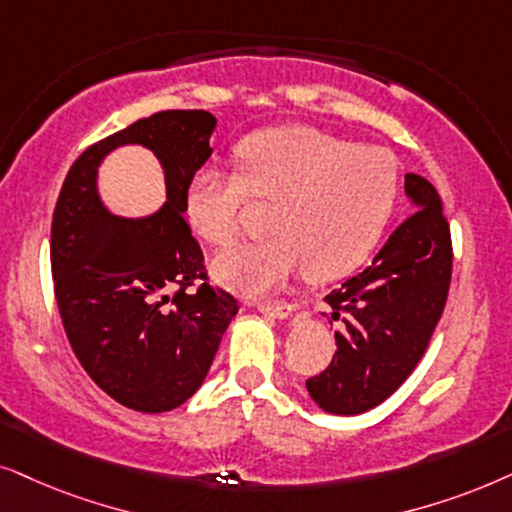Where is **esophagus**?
I'll list each match as a JSON object with an SVG mask.
<instances>
[{
    "label": "esophagus",
    "mask_w": 512,
    "mask_h": 512,
    "mask_svg": "<svg viewBox=\"0 0 512 512\" xmlns=\"http://www.w3.org/2000/svg\"><path fill=\"white\" fill-rule=\"evenodd\" d=\"M257 309L262 313H267L271 318H288L292 311H295V306L288 304V302H267V304H257Z\"/></svg>",
    "instance_id": "esophagus-1"
}]
</instances>
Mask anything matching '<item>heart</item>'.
Here are the masks:
<instances>
[{"label":"heart","mask_w":512,"mask_h":512,"mask_svg":"<svg viewBox=\"0 0 512 512\" xmlns=\"http://www.w3.org/2000/svg\"><path fill=\"white\" fill-rule=\"evenodd\" d=\"M238 173L203 168L185 189L194 234L224 248L241 231L250 196L276 201V236L215 257L224 285L262 295L303 269L311 281H337L377 248L400 192L393 154L358 147L313 126H276L236 145Z\"/></svg>","instance_id":"heart-1"}]
</instances>
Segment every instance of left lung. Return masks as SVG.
<instances>
[{"instance_id":"left-lung-1","label":"left lung","mask_w":512,"mask_h":512,"mask_svg":"<svg viewBox=\"0 0 512 512\" xmlns=\"http://www.w3.org/2000/svg\"><path fill=\"white\" fill-rule=\"evenodd\" d=\"M414 213L388 236L370 267L332 290L325 302L335 332L332 363L306 379L311 398L330 414H360L384 403L426 353L452 281V236L440 194L407 173Z\"/></svg>"}]
</instances>
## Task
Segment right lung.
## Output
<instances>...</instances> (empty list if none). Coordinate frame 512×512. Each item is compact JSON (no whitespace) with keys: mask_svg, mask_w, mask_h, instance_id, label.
Segmentation results:
<instances>
[{"mask_svg":"<svg viewBox=\"0 0 512 512\" xmlns=\"http://www.w3.org/2000/svg\"><path fill=\"white\" fill-rule=\"evenodd\" d=\"M215 124L203 109H168L107 135L72 163L53 210L51 274L67 339L88 377L135 412L187 403L238 313L236 299L208 283L182 215ZM121 144L152 148L167 173L169 201L140 221L109 214L94 187L99 161Z\"/></svg>","mask_w":512,"mask_h":512,"instance_id":"right-lung-1","label":"right lung"}]
</instances>
